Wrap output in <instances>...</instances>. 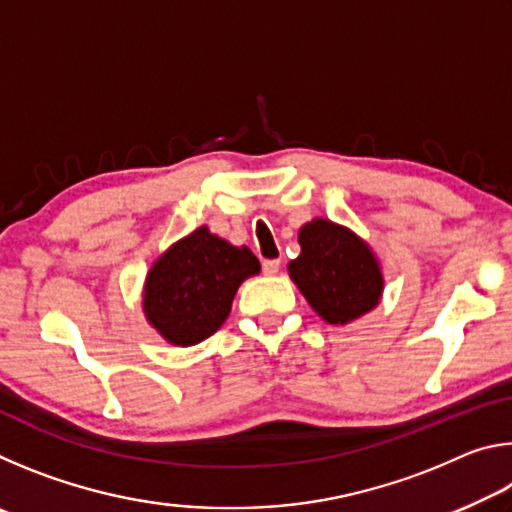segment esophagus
<instances>
[{"label": "esophagus", "mask_w": 512, "mask_h": 512, "mask_svg": "<svg viewBox=\"0 0 512 512\" xmlns=\"http://www.w3.org/2000/svg\"><path fill=\"white\" fill-rule=\"evenodd\" d=\"M262 268H264L266 275H275L277 271H280V259H266Z\"/></svg>", "instance_id": "obj_1"}]
</instances>
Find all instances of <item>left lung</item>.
Returning a JSON list of instances; mask_svg holds the SVG:
<instances>
[{
	"label": "left lung",
	"instance_id": "1",
	"mask_svg": "<svg viewBox=\"0 0 512 512\" xmlns=\"http://www.w3.org/2000/svg\"><path fill=\"white\" fill-rule=\"evenodd\" d=\"M298 241L289 275L320 318L345 325L379 305L384 275L366 241L327 219L302 225Z\"/></svg>",
	"mask_w": 512,
	"mask_h": 512
}]
</instances>
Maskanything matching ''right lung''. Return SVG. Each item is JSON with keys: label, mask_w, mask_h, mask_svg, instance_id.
Listing matches in <instances>:
<instances>
[{"label": "right lung", "mask_w": 512, "mask_h": 512, "mask_svg": "<svg viewBox=\"0 0 512 512\" xmlns=\"http://www.w3.org/2000/svg\"><path fill=\"white\" fill-rule=\"evenodd\" d=\"M259 273L246 246L198 228L158 257L144 282L146 320L173 345H196L228 318L239 284Z\"/></svg>", "instance_id": "right-lung-1"}]
</instances>
